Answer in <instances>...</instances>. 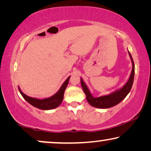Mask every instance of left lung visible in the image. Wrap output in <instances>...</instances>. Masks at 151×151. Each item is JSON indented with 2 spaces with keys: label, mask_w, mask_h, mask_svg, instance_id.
<instances>
[{
  "label": "left lung",
  "mask_w": 151,
  "mask_h": 151,
  "mask_svg": "<svg viewBox=\"0 0 151 151\" xmlns=\"http://www.w3.org/2000/svg\"><path fill=\"white\" fill-rule=\"evenodd\" d=\"M130 58L131 60L132 63V71L131 75L129 76V80L126 82L122 87L118 89H116L111 93L108 95H104L100 97H93L91 93L90 90L88 89L87 85L84 82L83 79L80 78V82H81V86L83 91L86 95V98L88 104L91 105L92 106L96 107L98 109H109L113 107L115 105L118 104L119 102H122L124 99L131 91L132 86H133L134 75H135V65L133 58L129 51L128 50Z\"/></svg>",
  "instance_id": "obj_1"
}]
</instances>
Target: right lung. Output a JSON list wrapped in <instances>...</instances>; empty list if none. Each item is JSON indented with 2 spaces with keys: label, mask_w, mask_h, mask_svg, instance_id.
Masks as SVG:
<instances>
[{
  "label": "right lung",
  "mask_w": 151,
  "mask_h": 151,
  "mask_svg": "<svg viewBox=\"0 0 151 151\" xmlns=\"http://www.w3.org/2000/svg\"><path fill=\"white\" fill-rule=\"evenodd\" d=\"M71 76H69L67 80L64 82V83L62 84L61 87L59 88V90L55 93L52 96L47 98L45 99H38L36 98H32L27 96L22 91L19 86L18 89L20 94L23 97V98L27 102L29 103L33 106L38 108L41 110H51V109H54L57 107H58L63 102L64 98V93L67 88V86L69 84V80Z\"/></svg>",
  "instance_id": "1"
}]
</instances>
